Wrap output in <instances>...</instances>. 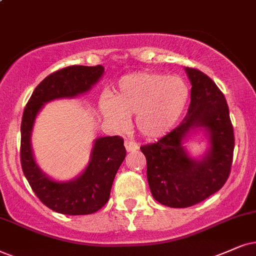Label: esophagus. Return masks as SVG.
<instances>
[{"label": "esophagus", "instance_id": "1", "mask_svg": "<svg viewBox=\"0 0 256 256\" xmlns=\"http://www.w3.org/2000/svg\"><path fill=\"white\" fill-rule=\"evenodd\" d=\"M124 145H125V148H126V151H128V152L136 151V150H138V148H139V145L136 143V142H132V140H125Z\"/></svg>", "mask_w": 256, "mask_h": 256}]
</instances>
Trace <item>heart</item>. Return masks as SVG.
Masks as SVG:
<instances>
[{
    "label": "heart",
    "mask_w": 256,
    "mask_h": 256,
    "mask_svg": "<svg viewBox=\"0 0 256 256\" xmlns=\"http://www.w3.org/2000/svg\"><path fill=\"white\" fill-rule=\"evenodd\" d=\"M189 99V87L178 76L140 72L122 78L113 99L104 96L100 108L116 125L137 116V128L148 138H158L176 125Z\"/></svg>",
    "instance_id": "1"
}]
</instances>
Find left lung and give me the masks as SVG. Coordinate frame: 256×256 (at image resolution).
<instances>
[{"label":"left lung","instance_id":"1","mask_svg":"<svg viewBox=\"0 0 256 256\" xmlns=\"http://www.w3.org/2000/svg\"><path fill=\"white\" fill-rule=\"evenodd\" d=\"M186 72L192 85L186 116L156 143L140 146L152 196L171 208L192 206L218 192L227 182L234 154V130L221 90L200 70L186 67ZM195 126H204L210 134L212 148L202 161L188 158L182 146Z\"/></svg>","mask_w":256,"mask_h":256}]
</instances>
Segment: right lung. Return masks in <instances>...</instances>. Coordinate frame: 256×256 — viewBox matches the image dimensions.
Wrapping results in <instances>:
<instances>
[{"label":"right lung","instance_id":"1","mask_svg":"<svg viewBox=\"0 0 256 256\" xmlns=\"http://www.w3.org/2000/svg\"><path fill=\"white\" fill-rule=\"evenodd\" d=\"M104 73L102 64L74 66L58 70L44 78L26 105L21 122V166L38 198L48 208L64 215H88L102 209L110 198L116 174L126 156L124 139L119 136L96 140L86 170L72 182L48 178L34 162L30 134L38 112L44 102L72 98L86 92Z\"/></svg>","mask_w":256,"mask_h":256}]
</instances>
